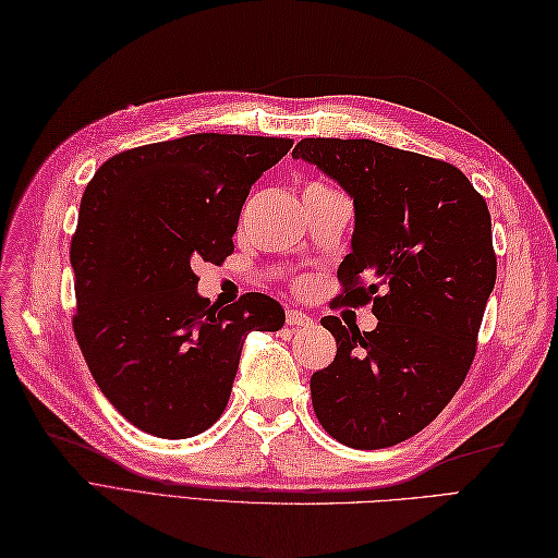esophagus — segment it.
Masks as SVG:
<instances>
[{
	"label": "esophagus",
	"instance_id": "1",
	"mask_svg": "<svg viewBox=\"0 0 558 558\" xmlns=\"http://www.w3.org/2000/svg\"><path fill=\"white\" fill-rule=\"evenodd\" d=\"M286 324L289 326H312V316H307L305 312H298V310H289L286 312Z\"/></svg>",
	"mask_w": 558,
	"mask_h": 558
}]
</instances>
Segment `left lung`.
Wrapping results in <instances>:
<instances>
[{
    "instance_id": "8db88e82",
    "label": "left lung",
    "mask_w": 558,
    "mask_h": 558,
    "mask_svg": "<svg viewBox=\"0 0 558 558\" xmlns=\"http://www.w3.org/2000/svg\"><path fill=\"white\" fill-rule=\"evenodd\" d=\"M354 199L340 305L373 303L361 333L324 316L333 364L310 380L322 427L344 446L411 439L460 389L498 275L484 197L453 163L375 141L305 138L293 149Z\"/></svg>"
}]
</instances>
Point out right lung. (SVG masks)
Returning a JSON list of instances; mask_svg holds the SVG:
<instances>
[{
    "label": "right lung",
    "mask_w": 558,
    "mask_h": 558,
    "mask_svg": "<svg viewBox=\"0 0 558 558\" xmlns=\"http://www.w3.org/2000/svg\"><path fill=\"white\" fill-rule=\"evenodd\" d=\"M291 138L192 133L110 157L86 185L70 244L72 326L96 385L131 425L187 439L228 405L251 330H279L277 300L218 307L197 293L199 263L234 251L251 185Z\"/></svg>",
    "instance_id": "add662e5"
}]
</instances>
